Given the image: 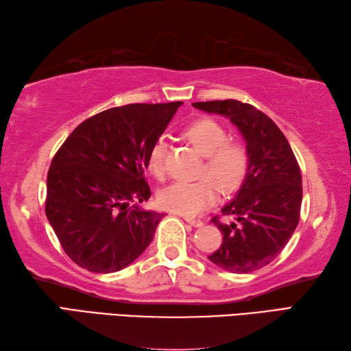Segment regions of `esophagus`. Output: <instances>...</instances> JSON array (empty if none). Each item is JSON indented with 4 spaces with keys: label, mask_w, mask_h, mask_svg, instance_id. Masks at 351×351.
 Instances as JSON below:
<instances>
[{
    "label": "esophagus",
    "mask_w": 351,
    "mask_h": 351,
    "mask_svg": "<svg viewBox=\"0 0 351 351\" xmlns=\"http://www.w3.org/2000/svg\"><path fill=\"white\" fill-rule=\"evenodd\" d=\"M184 221L190 223V225H193V226H202L204 225L201 219H196V217H191V216H184Z\"/></svg>",
    "instance_id": "1"
}]
</instances>
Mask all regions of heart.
<instances>
[{
	"label": "heart",
	"instance_id": "1",
	"mask_svg": "<svg viewBox=\"0 0 351 351\" xmlns=\"http://www.w3.org/2000/svg\"><path fill=\"white\" fill-rule=\"evenodd\" d=\"M184 136L199 154L205 156L199 175L193 182L180 181L164 189L158 199L162 208L193 216L215 202L217 185L223 193L234 191L245 180L250 166V154L242 141L228 140V130L213 119H199L184 129ZM164 140H156L149 149L146 166L156 180L166 176Z\"/></svg>",
	"mask_w": 351,
	"mask_h": 351
}]
</instances>
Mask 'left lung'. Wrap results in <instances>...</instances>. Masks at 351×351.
Here are the masks:
<instances>
[{
	"instance_id": "1",
	"label": "left lung",
	"mask_w": 351,
	"mask_h": 351,
	"mask_svg": "<svg viewBox=\"0 0 351 351\" xmlns=\"http://www.w3.org/2000/svg\"><path fill=\"white\" fill-rule=\"evenodd\" d=\"M193 106L230 119L242 134L250 166L242 187L222 215L211 219L221 232L222 245L208 258L234 274H248L266 266L283 251L300 221L303 184L289 141L269 117L239 100L197 101Z\"/></svg>"
}]
</instances>
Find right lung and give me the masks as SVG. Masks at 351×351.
Returning a JSON list of instances; mask_svg holds the SVG:
<instances>
[{
	"label": "right lung",
	"instance_id": "1",
	"mask_svg": "<svg viewBox=\"0 0 351 351\" xmlns=\"http://www.w3.org/2000/svg\"><path fill=\"white\" fill-rule=\"evenodd\" d=\"M182 101L106 109L75 128L47 175L45 215L74 263L117 272L152 242L164 215L144 210L149 149Z\"/></svg>",
	"mask_w": 351,
	"mask_h": 351
}]
</instances>
